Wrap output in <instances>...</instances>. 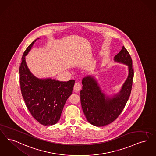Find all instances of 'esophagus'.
<instances>
[{
    "label": "esophagus",
    "instance_id": "34e87169",
    "mask_svg": "<svg viewBox=\"0 0 156 156\" xmlns=\"http://www.w3.org/2000/svg\"><path fill=\"white\" fill-rule=\"evenodd\" d=\"M81 85L80 82H76L74 85V89L76 92H78L81 90Z\"/></svg>",
    "mask_w": 156,
    "mask_h": 156
}]
</instances>
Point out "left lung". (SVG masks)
Wrapping results in <instances>:
<instances>
[{
    "instance_id": "obj_1",
    "label": "left lung",
    "mask_w": 156,
    "mask_h": 156,
    "mask_svg": "<svg viewBox=\"0 0 156 156\" xmlns=\"http://www.w3.org/2000/svg\"><path fill=\"white\" fill-rule=\"evenodd\" d=\"M114 61L128 66V74L117 93H107L102 89L94 75L82 80L80 92L81 106L87 121L96 126L110 124L119 117L129 99L133 78L132 60L128 51L122 49L114 56Z\"/></svg>"
}]
</instances>
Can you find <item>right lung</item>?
<instances>
[{"label": "right lung", "instance_id": "right-lung-1", "mask_svg": "<svg viewBox=\"0 0 156 156\" xmlns=\"http://www.w3.org/2000/svg\"><path fill=\"white\" fill-rule=\"evenodd\" d=\"M39 39L29 45L22 57L19 69L20 83L25 105L32 117L41 124L49 126L59 121L64 105L73 92L75 81L40 78L32 73L25 56Z\"/></svg>", "mask_w": 156, "mask_h": 156}]
</instances>
